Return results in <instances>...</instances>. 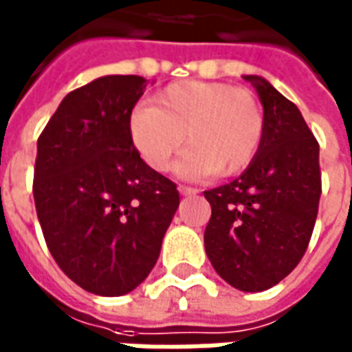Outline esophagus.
Returning a JSON list of instances; mask_svg holds the SVG:
<instances>
[{
    "mask_svg": "<svg viewBox=\"0 0 352 352\" xmlns=\"http://www.w3.org/2000/svg\"><path fill=\"white\" fill-rule=\"evenodd\" d=\"M198 190L192 188V186H185V185H179V195L181 196H195Z\"/></svg>",
    "mask_w": 352,
    "mask_h": 352,
    "instance_id": "1",
    "label": "esophagus"
}]
</instances>
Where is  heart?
I'll return each instance as SVG.
<instances>
[{
  "instance_id": "b5f03b06",
  "label": "heart",
  "mask_w": 352,
  "mask_h": 352,
  "mask_svg": "<svg viewBox=\"0 0 352 352\" xmlns=\"http://www.w3.org/2000/svg\"><path fill=\"white\" fill-rule=\"evenodd\" d=\"M156 107L140 106L129 117L136 152L154 171H166L171 157L181 177L198 179L241 173L256 157L264 136V109L246 88L212 80H179L156 96Z\"/></svg>"
}]
</instances>
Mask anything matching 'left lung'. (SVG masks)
I'll list each match as a JSON object with an SVG mask.
<instances>
[{
	"instance_id": "left-lung-1",
	"label": "left lung",
	"mask_w": 352,
	"mask_h": 352,
	"mask_svg": "<svg viewBox=\"0 0 352 352\" xmlns=\"http://www.w3.org/2000/svg\"><path fill=\"white\" fill-rule=\"evenodd\" d=\"M264 107L256 157L235 181L206 190V254L245 293L277 285L307 252L322 195L320 146L298 107L266 78L245 75Z\"/></svg>"
}]
</instances>
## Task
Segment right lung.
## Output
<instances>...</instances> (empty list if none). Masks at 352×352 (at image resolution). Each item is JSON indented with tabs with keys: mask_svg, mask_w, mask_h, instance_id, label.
<instances>
[{
	"mask_svg": "<svg viewBox=\"0 0 352 352\" xmlns=\"http://www.w3.org/2000/svg\"><path fill=\"white\" fill-rule=\"evenodd\" d=\"M146 85L100 76L69 92L38 138L32 192L45 245L69 279L100 296L144 281L179 208L175 183L146 166L129 135Z\"/></svg>",
	"mask_w": 352,
	"mask_h": 352,
	"instance_id": "add662e5",
	"label": "right lung"
}]
</instances>
